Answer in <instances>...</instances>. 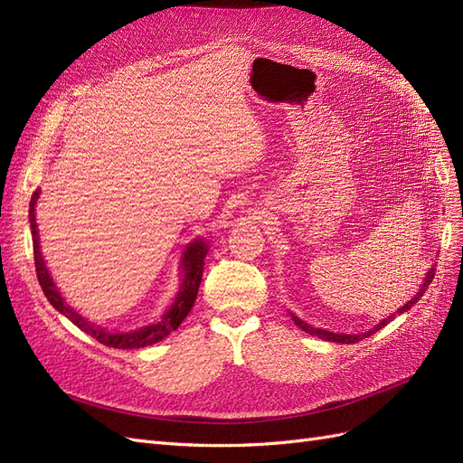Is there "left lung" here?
Returning <instances> with one entry per match:
<instances>
[{
    "mask_svg": "<svg viewBox=\"0 0 463 463\" xmlns=\"http://www.w3.org/2000/svg\"><path fill=\"white\" fill-rule=\"evenodd\" d=\"M432 278H434V269H430L429 272H427V276H425V279H423V284H421V289L417 291V296L411 299V301H408L405 303L403 307H400L398 309V315H402V313H405V311H410L411 307L419 301V298L423 296V293L427 291V288L430 286V282H432ZM291 318H293V322H296V325L301 328V330H305L307 334H311V335H317V338H320V340H326V342H335V344H355V342H359V340H363V338H369V335H373L374 332H378L381 328H384L388 322L394 318V315H390L388 318H384V320H381L378 322L376 326H373L369 332H363V334H335V332H328V330H325V328H315L313 325H307L305 320H301L299 317H296L291 313Z\"/></svg>",
    "mask_w": 463,
    "mask_h": 463,
    "instance_id": "left-lung-1",
    "label": "left lung"
}]
</instances>
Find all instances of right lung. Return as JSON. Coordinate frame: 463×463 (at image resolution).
<instances>
[{
	"instance_id": "add662e5",
	"label": "right lung",
	"mask_w": 463,
	"mask_h": 463,
	"mask_svg": "<svg viewBox=\"0 0 463 463\" xmlns=\"http://www.w3.org/2000/svg\"><path fill=\"white\" fill-rule=\"evenodd\" d=\"M40 197V191L36 189L33 199H31V208H29V222H31V232H33V249H34V266H36V276L42 291L48 298V301L58 309L61 315H65L69 320L73 322L75 326H79L82 332H87L92 338H96L100 344L108 347H118V349H137V347H145L152 345L164 338H167L177 326L184 322V318L189 315L191 307L197 299L199 286L203 279V269H204V257L208 253V243L203 240H194L193 243L187 245L184 250V257H181V286L177 296L172 303L170 309H167L160 320L154 322V325H148L145 328H138L133 332H109L102 326H96L94 322H89L85 317H80L75 309H71L61 298V293L55 288L53 279L46 269L44 259H42L40 253V245H38V223L34 216V206Z\"/></svg>"
}]
</instances>
